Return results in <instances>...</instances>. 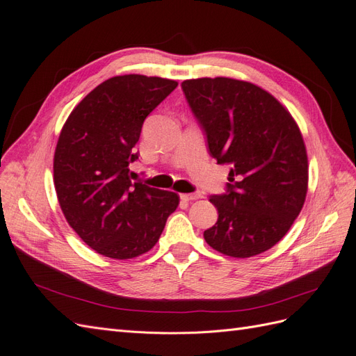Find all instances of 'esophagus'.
<instances>
[{"instance_id":"34e87169","label":"esophagus","mask_w":356,"mask_h":356,"mask_svg":"<svg viewBox=\"0 0 356 356\" xmlns=\"http://www.w3.org/2000/svg\"><path fill=\"white\" fill-rule=\"evenodd\" d=\"M180 198L184 201H194V200L201 198V194H200V192H192V194H181Z\"/></svg>"}]
</instances>
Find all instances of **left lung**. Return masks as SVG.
<instances>
[{
    "label": "left lung",
    "mask_w": 356,
    "mask_h": 356,
    "mask_svg": "<svg viewBox=\"0 0 356 356\" xmlns=\"http://www.w3.org/2000/svg\"><path fill=\"white\" fill-rule=\"evenodd\" d=\"M218 164H228L223 194L210 195L218 220L207 245L234 258L268 250L289 231L307 194V154L289 111L267 90L228 77L181 83Z\"/></svg>",
    "instance_id": "obj_1"
}]
</instances>
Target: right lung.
Here are the masks:
<instances>
[{
    "label": "right lung",
    "instance_id": "add662e5",
    "mask_svg": "<svg viewBox=\"0 0 356 356\" xmlns=\"http://www.w3.org/2000/svg\"><path fill=\"white\" fill-rule=\"evenodd\" d=\"M177 82L127 74L98 85L71 111L54 159L59 206L89 248L115 259L136 258L159 240L179 206L175 192L133 181L128 167L145 119Z\"/></svg>",
    "mask_w": 356,
    "mask_h": 356
}]
</instances>
